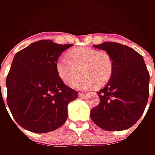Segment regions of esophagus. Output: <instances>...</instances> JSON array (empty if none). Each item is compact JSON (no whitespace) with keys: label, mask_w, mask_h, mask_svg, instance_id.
<instances>
[{"label":"esophagus","mask_w":155,"mask_h":155,"mask_svg":"<svg viewBox=\"0 0 155 155\" xmlns=\"http://www.w3.org/2000/svg\"><path fill=\"white\" fill-rule=\"evenodd\" d=\"M78 95H79V97H84L86 96V94H85V93H79Z\"/></svg>","instance_id":"1"}]
</instances>
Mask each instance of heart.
<instances>
[{"label": "heart", "instance_id": "b5f03b06", "mask_svg": "<svg viewBox=\"0 0 155 155\" xmlns=\"http://www.w3.org/2000/svg\"><path fill=\"white\" fill-rule=\"evenodd\" d=\"M60 79L76 89L87 90L96 85L102 87L110 80L114 71V61L110 53L92 48H79L61 56L56 64ZM81 72H79V71Z\"/></svg>", "mask_w": 155, "mask_h": 155}]
</instances>
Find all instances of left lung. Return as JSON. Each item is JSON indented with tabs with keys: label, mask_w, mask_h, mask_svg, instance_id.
Wrapping results in <instances>:
<instances>
[{
	"label": "left lung",
	"mask_w": 155,
	"mask_h": 155,
	"mask_svg": "<svg viewBox=\"0 0 155 155\" xmlns=\"http://www.w3.org/2000/svg\"><path fill=\"white\" fill-rule=\"evenodd\" d=\"M93 46L111 55L114 71L107 85L97 92L100 103L91 110V120L108 131L131 128L142 116L149 96L150 78L143 57L116 42Z\"/></svg>",
	"instance_id": "obj_1"
}]
</instances>
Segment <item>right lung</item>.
Returning <instances> with one entry per match:
<instances>
[{"label": "right lung", "instance_id": "1", "mask_svg": "<svg viewBox=\"0 0 155 155\" xmlns=\"http://www.w3.org/2000/svg\"><path fill=\"white\" fill-rule=\"evenodd\" d=\"M71 45L43 39L15 54L6 81L7 103L23 128L47 133L66 121L67 105L78 96L60 79L56 64L60 54Z\"/></svg>", "mask_w": 155, "mask_h": 155}]
</instances>
